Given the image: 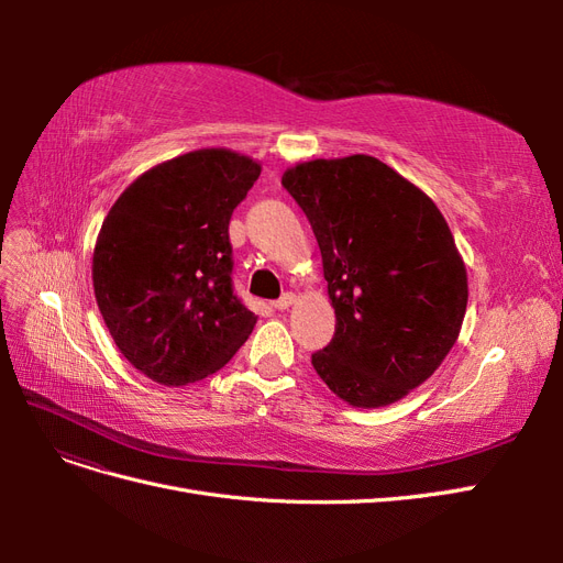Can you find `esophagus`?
<instances>
[{"mask_svg": "<svg viewBox=\"0 0 563 563\" xmlns=\"http://www.w3.org/2000/svg\"><path fill=\"white\" fill-rule=\"evenodd\" d=\"M294 302H296V296H294V294H284L279 300L272 302V308H275V310H288Z\"/></svg>", "mask_w": 563, "mask_h": 563, "instance_id": "34e87169", "label": "esophagus"}]
</instances>
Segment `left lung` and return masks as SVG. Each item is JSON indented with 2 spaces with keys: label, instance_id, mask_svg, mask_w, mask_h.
<instances>
[{
  "label": "left lung",
  "instance_id": "8db88e82",
  "mask_svg": "<svg viewBox=\"0 0 563 563\" xmlns=\"http://www.w3.org/2000/svg\"><path fill=\"white\" fill-rule=\"evenodd\" d=\"M282 185L310 220L335 310L314 371L354 408L404 399L446 360L465 319L467 269L449 223L368 155L300 162Z\"/></svg>",
  "mask_w": 563,
  "mask_h": 563
}]
</instances>
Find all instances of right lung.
Returning <instances> with one entry per match:
<instances>
[{
    "label": "right lung",
    "mask_w": 563,
    "mask_h": 563,
    "mask_svg": "<svg viewBox=\"0 0 563 563\" xmlns=\"http://www.w3.org/2000/svg\"><path fill=\"white\" fill-rule=\"evenodd\" d=\"M261 164L203 147L152 166L112 203L93 249V294L129 364L166 387L223 368L255 317L232 291L228 225Z\"/></svg>",
    "instance_id": "obj_1"
}]
</instances>
